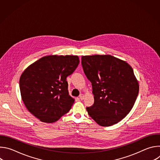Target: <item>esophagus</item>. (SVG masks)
Listing matches in <instances>:
<instances>
[{"label":"esophagus","mask_w":160,"mask_h":160,"mask_svg":"<svg viewBox=\"0 0 160 160\" xmlns=\"http://www.w3.org/2000/svg\"><path fill=\"white\" fill-rule=\"evenodd\" d=\"M79 98H80V99L81 100H83V99H84V95H83V94H80V96H79Z\"/></svg>","instance_id":"obj_1"}]
</instances>
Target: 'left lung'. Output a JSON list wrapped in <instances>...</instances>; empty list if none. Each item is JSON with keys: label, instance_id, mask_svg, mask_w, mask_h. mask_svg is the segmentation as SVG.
Returning a JSON list of instances; mask_svg holds the SVG:
<instances>
[{"label": "left lung", "instance_id": "8db88e82", "mask_svg": "<svg viewBox=\"0 0 160 160\" xmlns=\"http://www.w3.org/2000/svg\"><path fill=\"white\" fill-rule=\"evenodd\" d=\"M82 65L94 96V104L86 108L89 116L102 127L117 123L131 111L139 94L132 68L111 55L83 56Z\"/></svg>", "mask_w": 160, "mask_h": 160}]
</instances>
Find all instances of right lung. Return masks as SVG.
I'll list each match as a JSON object with an SVG mask.
<instances>
[{"instance_id":"1","label":"right lung","mask_w":160,"mask_h":160,"mask_svg":"<svg viewBox=\"0 0 160 160\" xmlns=\"http://www.w3.org/2000/svg\"><path fill=\"white\" fill-rule=\"evenodd\" d=\"M79 62L77 56H47L30 65L21 74L22 100L41 122L54 123L72 108L75 99L69 95L66 80Z\"/></svg>"}]
</instances>
